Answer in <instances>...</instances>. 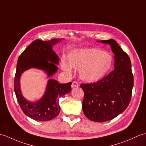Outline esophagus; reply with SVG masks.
Segmentation results:
<instances>
[{"label":"esophagus","mask_w":146,"mask_h":146,"mask_svg":"<svg viewBox=\"0 0 146 146\" xmlns=\"http://www.w3.org/2000/svg\"><path fill=\"white\" fill-rule=\"evenodd\" d=\"M79 86L78 83H77L76 81H73L72 84V88H76Z\"/></svg>","instance_id":"34e87169"}]
</instances>
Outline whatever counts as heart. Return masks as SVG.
<instances>
[{"mask_svg": "<svg viewBox=\"0 0 146 146\" xmlns=\"http://www.w3.org/2000/svg\"><path fill=\"white\" fill-rule=\"evenodd\" d=\"M68 63L63 59L62 68L68 73L71 67L79 69L80 78L86 82H96L109 73L113 65V58L109 53L96 48L75 49L69 53Z\"/></svg>", "mask_w": 146, "mask_h": 146, "instance_id": "obj_1", "label": "heart"}]
</instances>
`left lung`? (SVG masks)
I'll return each mask as SVG.
<instances>
[{"mask_svg":"<svg viewBox=\"0 0 146 146\" xmlns=\"http://www.w3.org/2000/svg\"><path fill=\"white\" fill-rule=\"evenodd\" d=\"M109 44L114 54V70L97 82L81 84L84 91L83 111L91 121L114 119L129 104L134 85L130 58L113 39L101 40Z\"/></svg>","mask_w":146,"mask_h":146,"instance_id":"left-lung-1","label":"left lung"}]
</instances>
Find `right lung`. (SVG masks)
<instances>
[{
  "mask_svg": "<svg viewBox=\"0 0 146 146\" xmlns=\"http://www.w3.org/2000/svg\"><path fill=\"white\" fill-rule=\"evenodd\" d=\"M62 40L53 38L48 41L35 40L19 57L14 79V91L22 110L33 119L46 121L57 116L60 111L58 98L72 90V82L62 84L55 80L50 79L43 97L36 102H31L23 96L20 88L21 74L30 68L43 70L48 77L57 72L58 67L55 64H58L59 58L52 48Z\"/></svg>",
  "mask_w": 146,
  "mask_h": 146,
  "instance_id": "right-lung-1",
  "label": "right lung"
}]
</instances>
